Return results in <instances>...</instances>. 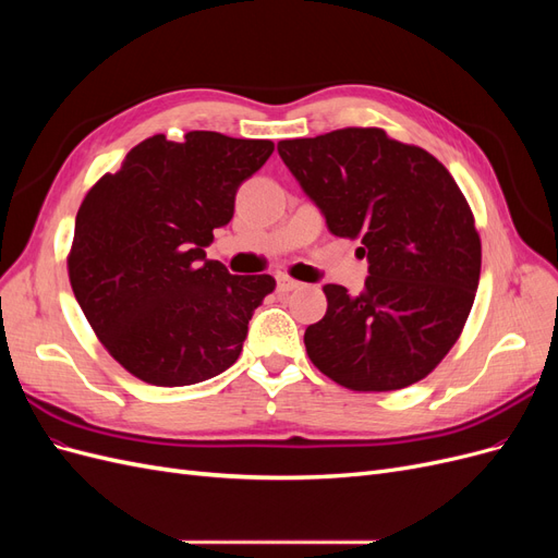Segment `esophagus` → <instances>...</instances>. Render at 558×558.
I'll use <instances>...</instances> for the list:
<instances>
[{"mask_svg": "<svg viewBox=\"0 0 558 558\" xmlns=\"http://www.w3.org/2000/svg\"><path fill=\"white\" fill-rule=\"evenodd\" d=\"M300 281H295V279H291V277H286V275H277V291L279 293H289V291H295V289H300Z\"/></svg>", "mask_w": 558, "mask_h": 558, "instance_id": "obj_1", "label": "esophagus"}]
</instances>
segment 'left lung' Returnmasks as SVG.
I'll list each match as a JSON object with an SVG mask.
<instances>
[{
    "label": "left lung",
    "instance_id": "left-lung-1",
    "mask_svg": "<svg viewBox=\"0 0 558 558\" xmlns=\"http://www.w3.org/2000/svg\"><path fill=\"white\" fill-rule=\"evenodd\" d=\"M283 165L337 238L361 240L365 289L326 283V316L305 330L312 363L351 391L424 379L465 326L482 244L447 167L379 128L277 144Z\"/></svg>",
    "mask_w": 558,
    "mask_h": 558
}]
</instances>
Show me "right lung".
<instances>
[{"instance_id":"1","label":"right lung","mask_w":558,"mask_h":558,"mask_svg":"<svg viewBox=\"0 0 558 558\" xmlns=\"http://www.w3.org/2000/svg\"><path fill=\"white\" fill-rule=\"evenodd\" d=\"M269 140L195 130L148 137L81 202L70 281L99 342L154 386L211 379L240 359L248 320L275 291L269 275L207 260L234 195L272 156Z\"/></svg>"}]
</instances>
